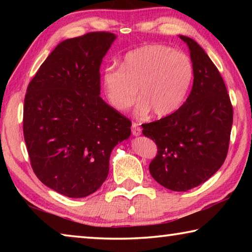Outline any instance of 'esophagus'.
Instances as JSON below:
<instances>
[{
    "label": "esophagus",
    "mask_w": 252,
    "mask_h": 252,
    "mask_svg": "<svg viewBox=\"0 0 252 252\" xmlns=\"http://www.w3.org/2000/svg\"><path fill=\"white\" fill-rule=\"evenodd\" d=\"M132 134H133L134 136H139L141 135V129L138 126V125L136 123H132Z\"/></svg>",
    "instance_id": "esophagus-1"
}]
</instances>
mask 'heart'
<instances>
[{
  "mask_svg": "<svg viewBox=\"0 0 252 252\" xmlns=\"http://www.w3.org/2000/svg\"><path fill=\"white\" fill-rule=\"evenodd\" d=\"M102 88L109 104L119 112L140 100L135 112L158 118L172 114L185 103L193 81V64L187 54L161 44H149L127 52L121 67L102 73Z\"/></svg>",
  "mask_w": 252,
  "mask_h": 252,
  "instance_id": "heart-1",
  "label": "heart"
}]
</instances>
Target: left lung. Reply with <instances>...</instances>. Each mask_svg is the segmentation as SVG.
Returning a JSON list of instances; mask_svg holds the SVG:
<instances>
[{
	"label": "left lung",
	"instance_id": "1",
	"mask_svg": "<svg viewBox=\"0 0 252 252\" xmlns=\"http://www.w3.org/2000/svg\"><path fill=\"white\" fill-rule=\"evenodd\" d=\"M193 64L192 89L176 112L143 125L158 147L149 165L152 178L172 191L206 182L223 164L232 126V105L218 69L197 42L179 35Z\"/></svg>",
	"mask_w": 252,
	"mask_h": 252
}]
</instances>
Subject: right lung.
Returning <instances> with one entry per match:
<instances>
[{
	"mask_svg": "<svg viewBox=\"0 0 252 252\" xmlns=\"http://www.w3.org/2000/svg\"><path fill=\"white\" fill-rule=\"evenodd\" d=\"M117 35L91 32L60 42L30 82L23 133L34 173L69 198L95 192L111 152L130 138L129 119L100 96V67Z\"/></svg>",
	"mask_w": 252,
	"mask_h": 252,
	"instance_id": "right-lung-1",
	"label": "right lung"
}]
</instances>
